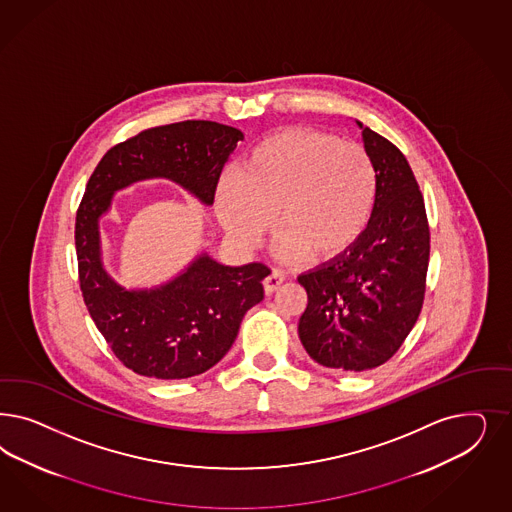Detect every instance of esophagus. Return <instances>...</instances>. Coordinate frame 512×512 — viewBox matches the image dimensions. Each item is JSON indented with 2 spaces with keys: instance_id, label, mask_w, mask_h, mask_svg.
<instances>
[{
  "instance_id": "esophagus-1",
  "label": "esophagus",
  "mask_w": 512,
  "mask_h": 512,
  "mask_svg": "<svg viewBox=\"0 0 512 512\" xmlns=\"http://www.w3.org/2000/svg\"><path fill=\"white\" fill-rule=\"evenodd\" d=\"M286 281V273L281 271V269H275V271H271L267 277H265L264 281V290L265 294H273L279 286H281L282 282Z\"/></svg>"
}]
</instances>
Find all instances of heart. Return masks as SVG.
<instances>
[{
    "label": "heart",
    "mask_w": 512,
    "mask_h": 512,
    "mask_svg": "<svg viewBox=\"0 0 512 512\" xmlns=\"http://www.w3.org/2000/svg\"><path fill=\"white\" fill-rule=\"evenodd\" d=\"M369 152L333 133L297 128L267 135L248 150L237 175L216 190L222 224L243 245H256L275 222L279 254L314 262L341 258L367 228L377 201Z\"/></svg>",
    "instance_id": "obj_1"
}]
</instances>
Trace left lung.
<instances>
[{"label":"left lung","instance_id":"obj_1","mask_svg":"<svg viewBox=\"0 0 512 512\" xmlns=\"http://www.w3.org/2000/svg\"><path fill=\"white\" fill-rule=\"evenodd\" d=\"M362 135L379 179L369 226L341 258L297 279L309 297L301 345L314 362L352 373L379 367L403 345L422 311L429 264L428 215L411 165L386 137Z\"/></svg>","mask_w":512,"mask_h":512}]
</instances>
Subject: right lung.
I'll return each mask as SVG.
<instances>
[{
	"instance_id": "obj_1",
	"label": "right lung",
	"mask_w": 512,
	"mask_h": 512,
	"mask_svg": "<svg viewBox=\"0 0 512 512\" xmlns=\"http://www.w3.org/2000/svg\"><path fill=\"white\" fill-rule=\"evenodd\" d=\"M241 139L237 128L211 120L149 128L107 150L86 184L75 218L84 305L116 358L137 375L188 379L220 362L245 313L264 299L271 269L228 267L203 254L162 288L126 292L103 271L98 218L116 190L150 177L179 182L213 205L222 167Z\"/></svg>"
}]
</instances>
